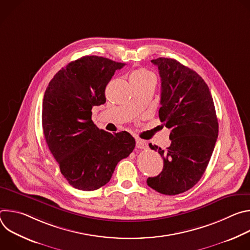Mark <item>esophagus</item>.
Returning <instances> with one entry per match:
<instances>
[{
  "label": "esophagus",
  "mask_w": 250,
  "mask_h": 250,
  "mask_svg": "<svg viewBox=\"0 0 250 250\" xmlns=\"http://www.w3.org/2000/svg\"><path fill=\"white\" fill-rule=\"evenodd\" d=\"M136 147L139 149H146L147 148V145L145 140L136 138Z\"/></svg>",
  "instance_id": "34e87169"
}]
</instances>
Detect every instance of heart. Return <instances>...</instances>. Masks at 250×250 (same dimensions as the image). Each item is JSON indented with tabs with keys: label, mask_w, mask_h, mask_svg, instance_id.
<instances>
[{
	"label": "heart",
	"mask_w": 250,
	"mask_h": 250,
	"mask_svg": "<svg viewBox=\"0 0 250 250\" xmlns=\"http://www.w3.org/2000/svg\"><path fill=\"white\" fill-rule=\"evenodd\" d=\"M129 81L131 85L146 83L149 81H155V77L149 70L146 68H139L134 70L129 76Z\"/></svg>",
	"instance_id": "b5f03b06"
}]
</instances>
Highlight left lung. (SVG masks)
Wrapping results in <instances>:
<instances>
[{
	"instance_id": "left-lung-1",
	"label": "left lung",
	"mask_w": 250,
	"mask_h": 250,
	"mask_svg": "<svg viewBox=\"0 0 250 250\" xmlns=\"http://www.w3.org/2000/svg\"><path fill=\"white\" fill-rule=\"evenodd\" d=\"M161 78L159 119L169 128L166 149L149 145L163 157L162 172L147 185L164 195H178L194 187L215 148L219 123L209 89L194 70L175 59L151 60Z\"/></svg>"
}]
</instances>
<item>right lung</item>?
<instances>
[{"label":"right lung","instance_id":"right-lung-1","mask_svg":"<svg viewBox=\"0 0 250 250\" xmlns=\"http://www.w3.org/2000/svg\"><path fill=\"white\" fill-rule=\"evenodd\" d=\"M124 66L101 56L81 57L59 70L44 93L45 141L65 179L78 190L105 185L117 164L135 147L128 132L113 134L92 121L93 106L105 103V87Z\"/></svg>","mask_w":250,"mask_h":250}]
</instances>
